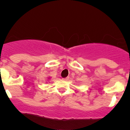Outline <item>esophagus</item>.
<instances>
[{
  "label": "esophagus",
  "mask_w": 130,
  "mask_h": 130,
  "mask_svg": "<svg viewBox=\"0 0 130 130\" xmlns=\"http://www.w3.org/2000/svg\"><path fill=\"white\" fill-rule=\"evenodd\" d=\"M69 79H70V77H65V78H63V79L65 80H68Z\"/></svg>",
  "instance_id": "obj_1"
}]
</instances>
